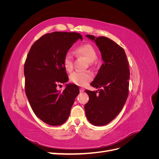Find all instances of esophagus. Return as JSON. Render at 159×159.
Returning <instances> with one entry per match:
<instances>
[{
    "mask_svg": "<svg viewBox=\"0 0 159 159\" xmlns=\"http://www.w3.org/2000/svg\"><path fill=\"white\" fill-rule=\"evenodd\" d=\"M80 92H84V91H85V89L84 88H80Z\"/></svg>",
    "mask_w": 159,
    "mask_h": 159,
    "instance_id": "obj_1",
    "label": "esophagus"
}]
</instances>
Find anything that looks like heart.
Here are the masks:
<instances>
[{
  "label": "heart",
  "mask_w": 159,
  "mask_h": 159,
  "mask_svg": "<svg viewBox=\"0 0 159 159\" xmlns=\"http://www.w3.org/2000/svg\"><path fill=\"white\" fill-rule=\"evenodd\" d=\"M75 54L85 57L89 63L92 64L97 59V54L94 47L89 44H84L78 46L75 49ZM64 68L69 72L74 70L73 57L68 53L65 56L64 60ZM93 76L89 72L85 71H75L70 75V80L74 84L84 86L88 84L92 80Z\"/></svg>",
  "instance_id": "b5f03b06"
}]
</instances>
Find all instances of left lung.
<instances>
[{"label": "left lung", "instance_id": "left-lung-1", "mask_svg": "<svg viewBox=\"0 0 159 159\" xmlns=\"http://www.w3.org/2000/svg\"><path fill=\"white\" fill-rule=\"evenodd\" d=\"M93 41L102 54L103 64L91 85L103 89L85 90L89 102L85 105V115L95 126L107 125L121 112L129 93L130 72L125 50L114 41L104 36L85 35Z\"/></svg>", "mask_w": 159, "mask_h": 159}]
</instances>
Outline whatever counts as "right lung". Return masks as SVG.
Instances as JSON below:
<instances>
[{
	"instance_id": "right-lung-1",
	"label": "right lung",
	"mask_w": 159,
	"mask_h": 159,
	"mask_svg": "<svg viewBox=\"0 0 159 159\" xmlns=\"http://www.w3.org/2000/svg\"><path fill=\"white\" fill-rule=\"evenodd\" d=\"M82 36L76 32H54L42 36L32 46L25 61V91L34 113L52 126L64 124L80 93L78 85L66 84L63 91L59 83L68 81L64 66L68 51Z\"/></svg>"
}]
</instances>
